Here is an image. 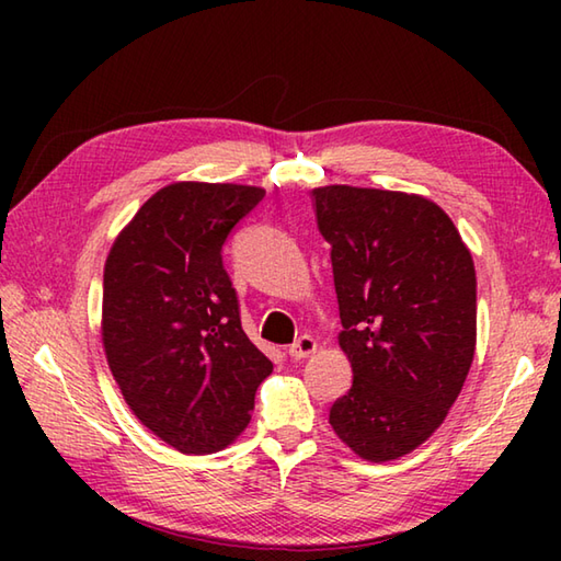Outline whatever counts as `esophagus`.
I'll list each match as a JSON object with an SVG mask.
<instances>
[{"label":"esophagus","mask_w":561,"mask_h":561,"mask_svg":"<svg viewBox=\"0 0 561 561\" xmlns=\"http://www.w3.org/2000/svg\"><path fill=\"white\" fill-rule=\"evenodd\" d=\"M316 350H318V342L311 335H301L289 347V356H291V359L299 362V359H306V356L316 354Z\"/></svg>","instance_id":"esophagus-1"}]
</instances>
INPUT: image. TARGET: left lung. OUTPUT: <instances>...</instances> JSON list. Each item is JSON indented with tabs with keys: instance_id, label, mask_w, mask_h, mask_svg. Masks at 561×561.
<instances>
[{
	"instance_id": "8db88e82",
	"label": "left lung",
	"mask_w": 561,
	"mask_h": 561,
	"mask_svg": "<svg viewBox=\"0 0 561 561\" xmlns=\"http://www.w3.org/2000/svg\"><path fill=\"white\" fill-rule=\"evenodd\" d=\"M313 199L354 374L330 424L362 458L396 460L436 432L468 378L472 255L448 214L420 195L328 185Z\"/></svg>"
}]
</instances>
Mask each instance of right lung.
Returning <instances> with one entry per match:
<instances>
[{"instance_id": "obj_1", "label": "right lung", "mask_w": 561, "mask_h": 561, "mask_svg": "<svg viewBox=\"0 0 561 561\" xmlns=\"http://www.w3.org/2000/svg\"><path fill=\"white\" fill-rule=\"evenodd\" d=\"M265 190L175 183L117 236L103 272V344L137 420L181 453L243 432L272 362L245 337L221 248Z\"/></svg>"}]
</instances>
